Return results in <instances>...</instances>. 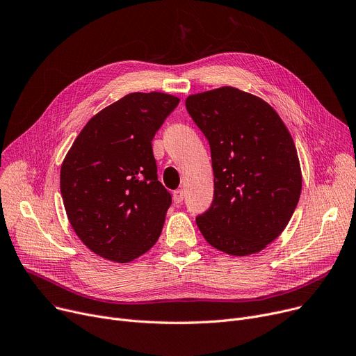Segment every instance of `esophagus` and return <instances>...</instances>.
<instances>
[{
  "instance_id": "esophagus-1",
  "label": "esophagus",
  "mask_w": 356,
  "mask_h": 356,
  "mask_svg": "<svg viewBox=\"0 0 356 356\" xmlns=\"http://www.w3.org/2000/svg\"><path fill=\"white\" fill-rule=\"evenodd\" d=\"M184 199V192L181 191V188H177V191L173 192V200L175 203H181Z\"/></svg>"
}]
</instances>
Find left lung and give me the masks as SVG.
Wrapping results in <instances>:
<instances>
[{
  "label": "left lung",
  "mask_w": 356,
  "mask_h": 356,
  "mask_svg": "<svg viewBox=\"0 0 356 356\" xmlns=\"http://www.w3.org/2000/svg\"><path fill=\"white\" fill-rule=\"evenodd\" d=\"M186 108L206 136L215 193L196 218L209 245L232 256L264 250L288 226L302 191L293 138L265 100L234 87L192 94Z\"/></svg>",
  "instance_id": "left-lung-1"
}]
</instances>
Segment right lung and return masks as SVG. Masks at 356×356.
I'll return each mask as SVG.
<instances>
[{"label": "right lung", "instance_id": "add662e5", "mask_svg": "<svg viewBox=\"0 0 356 356\" xmlns=\"http://www.w3.org/2000/svg\"><path fill=\"white\" fill-rule=\"evenodd\" d=\"M131 92L91 117L61 164L67 218L96 254L127 264L157 242L172 196L157 180L152 140L179 104Z\"/></svg>", "mask_w": 356, "mask_h": 356}]
</instances>
